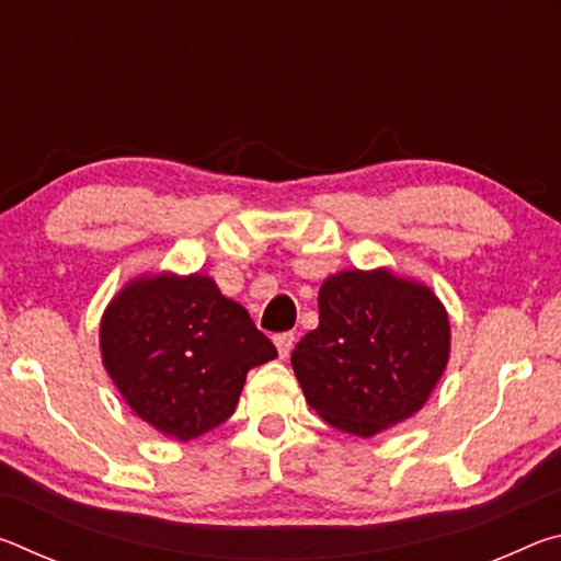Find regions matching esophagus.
<instances>
[{
  "label": "esophagus",
  "mask_w": 561,
  "mask_h": 561,
  "mask_svg": "<svg viewBox=\"0 0 561 561\" xmlns=\"http://www.w3.org/2000/svg\"><path fill=\"white\" fill-rule=\"evenodd\" d=\"M274 344H277L279 356H282V358H287V356H289V351H291V346H294V334H291V331H284V334H277V336H274Z\"/></svg>",
  "instance_id": "esophagus-1"
}]
</instances>
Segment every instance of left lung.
Instances as JSON below:
<instances>
[{"instance_id":"1","label":"left lung","mask_w":561,"mask_h":561,"mask_svg":"<svg viewBox=\"0 0 561 561\" xmlns=\"http://www.w3.org/2000/svg\"><path fill=\"white\" fill-rule=\"evenodd\" d=\"M448 351V314L431 289L348 270L321 284L319 327L294 346L291 366L329 425L371 438L425 403Z\"/></svg>"}]
</instances>
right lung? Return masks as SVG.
<instances>
[{
  "label": "right lung",
  "mask_w": 561,
  "mask_h": 561,
  "mask_svg": "<svg viewBox=\"0 0 561 561\" xmlns=\"http://www.w3.org/2000/svg\"><path fill=\"white\" fill-rule=\"evenodd\" d=\"M101 351L136 415L178 440L225 423L250 368L277 356L242 304L201 274L128 284L101 321Z\"/></svg>",
  "instance_id": "obj_1"
}]
</instances>
